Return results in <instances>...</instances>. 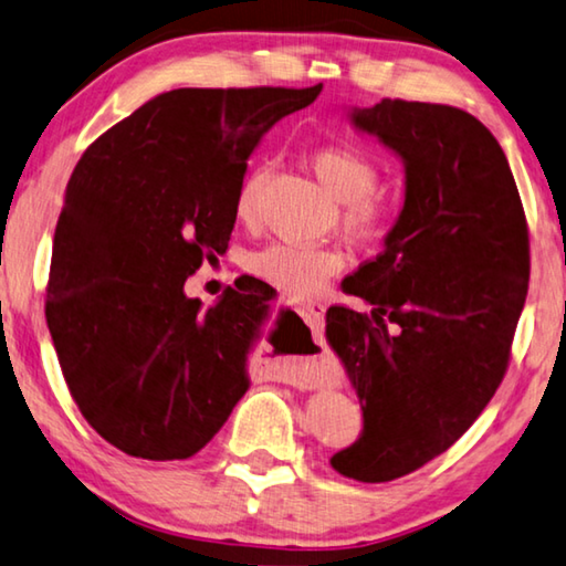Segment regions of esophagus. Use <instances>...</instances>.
Returning <instances> with one entry per match:
<instances>
[{"label": "esophagus", "instance_id": "34e87169", "mask_svg": "<svg viewBox=\"0 0 566 566\" xmlns=\"http://www.w3.org/2000/svg\"><path fill=\"white\" fill-rule=\"evenodd\" d=\"M297 310H300V315L307 319L312 327H319L322 319H325L327 304L322 302V300H297ZM307 385H325V373L312 370L307 375Z\"/></svg>", "mask_w": 566, "mask_h": 566}]
</instances>
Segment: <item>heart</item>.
<instances>
[{
  "label": "heart",
  "instance_id": "heart-1",
  "mask_svg": "<svg viewBox=\"0 0 566 566\" xmlns=\"http://www.w3.org/2000/svg\"><path fill=\"white\" fill-rule=\"evenodd\" d=\"M312 168L319 184L343 201V229L355 241H378L398 217V196L378 186L380 164L367 150L353 143H327L312 154ZM264 170L244 178L237 193V219L249 223L256 213V196ZM249 272L282 286L286 292L307 294L319 290L329 276L345 266V254L337 247L294 244L272 241L249 256Z\"/></svg>",
  "mask_w": 566,
  "mask_h": 566
}]
</instances>
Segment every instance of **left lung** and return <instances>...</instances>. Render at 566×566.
Masks as SVG:
<instances>
[{"instance_id":"1","label":"left lung","mask_w":566,"mask_h":566,"mask_svg":"<svg viewBox=\"0 0 566 566\" xmlns=\"http://www.w3.org/2000/svg\"><path fill=\"white\" fill-rule=\"evenodd\" d=\"M353 123L402 158L406 203L380 254L343 282L370 315L327 312L365 420L329 463L385 483L448 451L504 380L528 290V227L504 150L471 113L382 97Z\"/></svg>"}]
</instances>
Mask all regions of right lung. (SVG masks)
<instances>
[{"label":"right lung","instance_id":"add662e5","mask_svg":"<svg viewBox=\"0 0 566 566\" xmlns=\"http://www.w3.org/2000/svg\"><path fill=\"white\" fill-rule=\"evenodd\" d=\"M319 90H170L77 160L44 317L70 396L118 451L191 459L249 390L247 355L272 297L229 286L203 310L184 284L227 251L251 150Z\"/></svg>","mask_w":566,"mask_h":566}]
</instances>
